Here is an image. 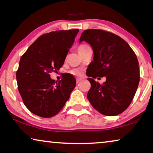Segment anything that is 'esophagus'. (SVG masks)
I'll return each mask as SVG.
<instances>
[{
	"mask_svg": "<svg viewBox=\"0 0 153 153\" xmlns=\"http://www.w3.org/2000/svg\"><path fill=\"white\" fill-rule=\"evenodd\" d=\"M81 81H82V79H81V78H77V79H76V83H77L80 82Z\"/></svg>",
	"mask_w": 153,
	"mask_h": 153,
	"instance_id": "obj_1",
	"label": "esophagus"
}]
</instances>
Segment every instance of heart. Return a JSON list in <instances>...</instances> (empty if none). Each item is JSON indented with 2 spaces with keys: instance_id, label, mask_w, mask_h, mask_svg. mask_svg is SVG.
I'll use <instances>...</instances> for the list:
<instances>
[{
  "instance_id": "b5f03b06",
  "label": "heart",
  "mask_w": 153,
  "mask_h": 153,
  "mask_svg": "<svg viewBox=\"0 0 153 153\" xmlns=\"http://www.w3.org/2000/svg\"><path fill=\"white\" fill-rule=\"evenodd\" d=\"M90 47L88 45H85V44H83V45H81L79 46L78 47V52L79 53H81V52H82L83 50H85V49H87V48ZM70 73L71 74L74 75V76H81L83 75V70H81V69H79V68H76V69H73V70H70Z\"/></svg>"
}]
</instances>
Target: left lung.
I'll return each instance as SVG.
<instances>
[{
	"instance_id": "obj_1",
	"label": "left lung",
	"mask_w": 153,
	"mask_h": 153,
	"mask_svg": "<svg viewBox=\"0 0 153 153\" xmlns=\"http://www.w3.org/2000/svg\"><path fill=\"white\" fill-rule=\"evenodd\" d=\"M82 41L89 43L94 52L93 61L86 72L91 84L88 100L104 116L121 114L131 104L139 85L140 71L137 56L124 39L104 30H84L80 37V42ZM97 75L106 76L105 82L100 85L94 80Z\"/></svg>"
}]
</instances>
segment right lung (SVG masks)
Masks as SVG:
<instances>
[{"label":"right lung","instance_id":"add662e5","mask_svg":"<svg viewBox=\"0 0 153 153\" xmlns=\"http://www.w3.org/2000/svg\"><path fill=\"white\" fill-rule=\"evenodd\" d=\"M79 29L56 30L39 36L21 57L16 77L27 108L37 116L51 118L60 112L76 85L73 75L59 81L51 79L64 64Z\"/></svg>","mask_w":153,"mask_h":153}]
</instances>
